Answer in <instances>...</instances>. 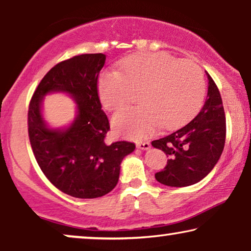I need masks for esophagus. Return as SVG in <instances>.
<instances>
[{"label": "esophagus", "instance_id": "esophagus-1", "mask_svg": "<svg viewBox=\"0 0 251 251\" xmlns=\"http://www.w3.org/2000/svg\"><path fill=\"white\" fill-rule=\"evenodd\" d=\"M137 149H141V150H148L150 148V143L149 142H140L136 144Z\"/></svg>", "mask_w": 251, "mask_h": 251}]
</instances>
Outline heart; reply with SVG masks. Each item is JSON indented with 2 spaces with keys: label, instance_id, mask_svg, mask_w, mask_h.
<instances>
[{
  "label": "heart",
  "instance_id": "b5f03b06",
  "mask_svg": "<svg viewBox=\"0 0 251 251\" xmlns=\"http://www.w3.org/2000/svg\"><path fill=\"white\" fill-rule=\"evenodd\" d=\"M121 72L102 74L101 103L109 111L129 104L141 91L139 107L117 112L115 130L130 139H144L156 127H175L191 117L202 103L206 84L196 62L178 60L165 52H139L123 59Z\"/></svg>",
  "mask_w": 251,
  "mask_h": 251
}]
</instances>
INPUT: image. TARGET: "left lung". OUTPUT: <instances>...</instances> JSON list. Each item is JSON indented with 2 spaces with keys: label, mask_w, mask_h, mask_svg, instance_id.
<instances>
[{
  "label": "left lung",
  "mask_w": 251,
  "mask_h": 251,
  "mask_svg": "<svg viewBox=\"0 0 251 251\" xmlns=\"http://www.w3.org/2000/svg\"><path fill=\"white\" fill-rule=\"evenodd\" d=\"M207 77V99L196 117L167 136L151 142L168 157L165 168L154 174L161 184L176 188L196 184L209 174L223 152L226 136L223 102L208 73Z\"/></svg>",
  "instance_id": "obj_1"
}]
</instances>
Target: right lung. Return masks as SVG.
<instances>
[{
	"label": "right lung",
	"mask_w": 251,
	"mask_h": 251,
	"mask_svg": "<svg viewBox=\"0 0 251 251\" xmlns=\"http://www.w3.org/2000/svg\"><path fill=\"white\" fill-rule=\"evenodd\" d=\"M105 55H75L50 69L31 97L28 136L35 159L56 189L79 199L107 195L117 185L121 162L133 152L127 141L105 143L110 129L98 93V78ZM65 91L76 102L75 121L65 130L49 129L41 116L43 98Z\"/></svg>",
	"instance_id": "1"
}]
</instances>
